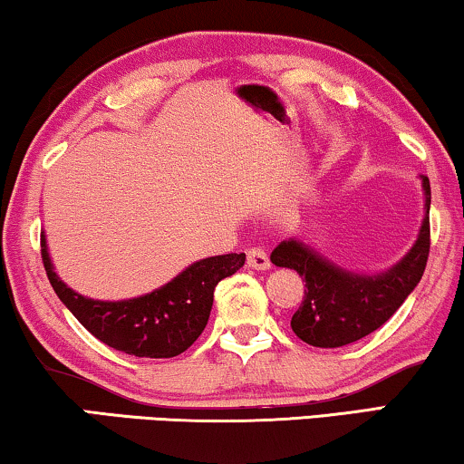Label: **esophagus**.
<instances>
[{"label": "esophagus", "mask_w": 464, "mask_h": 464, "mask_svg": "<svg viewBox=\"0 0 464 464\" xmlns=\"http://www.w3.org/2000/svg\"><path fill=\"white\" fill-rule=\"evenodd\" d=\"M246 264H249V268L253 270H270L272 266L268 253L259 249V246H253V249L246 251Z\"/></svg>", "instance_id": "34e87169"}]
</instances>
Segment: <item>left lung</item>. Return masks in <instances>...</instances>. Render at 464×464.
<instances>
[{
    "mask_svg": "<svg viewBox=\"0 0 464 464\" xmlns=\"http://www.w3.org/2000/svg\"><path fill=\"white\" fill-rule=\"evenodd\" d=\"M424 218L411 249L389 270L363 275L338 266L300 238H287L272 251V264L291 268L306 281L304 302L291 316V329L310 346L353 344L382 327L420 283L429 259V177H420Z\"/></svg>",
    "mask_w": 464,
    "mask_h": 464,
    "instance_id": "8db88e82",
    "label": "left lung"
}]
</instances>
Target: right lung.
<instances>
[{
    "instance_id": "add662e5",
    "label": "right lung",
    "mask_w": 464,
    "mask_h": 464,
    "mask_svg": "<svg viewBox=\"0 0 464 464\" xmlns=\"http://www.w3.org/2000/svg\"><path fill=\"white\" fill-rule=\"evenodd\" d=\"M42 259L54 294L94 338L148 359H169L188 351L207 327L218 283L245 266V253L205 257L150 294L110 302L82 295L61 281L46 234H42Z\"/></svg>"
}]
</instances>
